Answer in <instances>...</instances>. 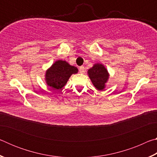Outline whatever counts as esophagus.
Masks as SVG:
<instances>
[{"label": "esophagus", "instance_id": "34e87169", "mask_svg": "<svg viewBox=\"0 0 157 157\" xmlns=\"http://www.w3.org/2000/svg\"><path fill=\"white\" fill-rule=\"evenodd\" d=\"M79 73H84L85 72V69H84V66H80L79 68Z\"/></svg>", "mask_w": 157, "mask_h": 157}]
</instances>
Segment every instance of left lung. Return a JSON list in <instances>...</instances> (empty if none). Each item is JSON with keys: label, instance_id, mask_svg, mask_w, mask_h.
Returning <instances> with one entry per match:
<instances>
[{"label": "left lung", "instance_id": "8db88e82", "mask_svg": "<svg viewBox=\"0 0 157 157\" xmlns=\"http://www.w3.org/2000/svg\"><path fill=\"white\" fill-rule=\"evenodd\" d=\"M87 73L96 89L102 91L105 88L109 78V73L104 65L100 63H95L92 68L89 69Z\"/></svg>", "mask_w": 157, "mask_h": 157}]
</instances>
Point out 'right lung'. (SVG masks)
Segmentation results:
<instances>
[{
    "instance_id": "1",
    "label": "right lung",
    "mask_w": 157,
    "mask_h": 157,
    "mask_svg": "<svg viewBox=\"0 0 157 157\" xmlns=\"http://www.w3.org/2000/svg\"><path fill=\"white\" fill-rule=\"evenodd\" d=\"M78 72L75 66L63 60H57L48 69L45 75L46 84L53 89H61L67 83L73 74Z\"/></svg>"
}]
</instances>
